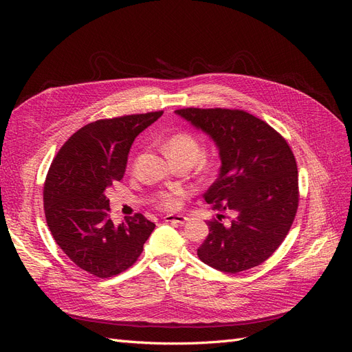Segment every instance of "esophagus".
I'll return each instance as SVG.
<instances>
[{
	"label": "esophagus",
	"instance_id": "esophagus-1",
	"mask_svg": "<svg viewBox=\"0 0 352 352\" xmlns=\"http://www.w3.org/2000/svg\"><path fill=\"white\" fill-rule=\"evenodd\" d=\"M166 223H175V225H185L188 221V217L184 214H167L164 216Z\"/></svg>",
	"mask_w": 352,
	"mask_h": 352
}]
</instances>
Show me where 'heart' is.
<instances>
[{
  "label": "heart",
  "mask_w": 352,
  "mask_h": 352,
  "mask_svg": "<svg viewBox=\"0 0 352 352\" xmlns=\"http://www.w3.org/2000/svg\"><path fill=\"white\" fill-rule=\"evenodd\" d=\"M164 153L167 157L175 162V160H182V162H188L192 166L201 155V144L194 135L188 132H180L168 138L167 142L164 144ZM201 170H208L210 163L208 162H199ZM182 189H173L170 192H163L158 197V204L166 208H175L180 204V199L184 197Z\"/></svg>",
  "instance_id": "1"
}]
</instances>
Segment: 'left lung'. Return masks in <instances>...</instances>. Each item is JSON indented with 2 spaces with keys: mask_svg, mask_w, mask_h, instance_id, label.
I'll return each instance as SVG.
<instances>
[{
  "mask_svg": "<svg viewBox=\"0 0 352 352\" xmlns=\"http://www.w3.org/2000/svg\"><path fill=\"white\" fill-rule=\"evenodd\" d=\"M175 113L214 142L221 166L202 197L212 208L233 214L229 226L208 221L199 260L225 273L255 267L278 250L295 219L298 170L289 145L272 126L242 110Z\"/></svg>",
  "mask_w": 352,
  "mask_h": 352,
  "instance_id": "left-lung-1",
  "label": "left lung"
}]
</instances>
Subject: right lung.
<instances>
[{
  "instance_id": "obj_1",
  "label": "right lung",
  "mask_w": 352,
  "mask_h": 352,
  "mask_svg": "<svg viewBox=\"0 0 352 352\" xmlns=\"http://www.w3.org/2000/svg\"><path fill=\"white\" fill-rule=\"evenodd\" d=\"M162 114H132L83 126L61 146L48 170L44 210L51 235L78 267L97 278L129 269L155 228L140 212L114 225L105 190L123 179L135 138Z\"/></svg>"
}]
</instances>
